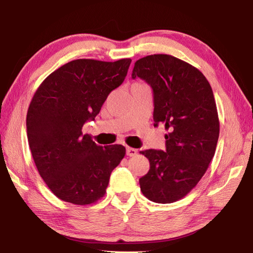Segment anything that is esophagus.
<instances>
[{
    "label": "esophagus",
    "mask_w": 253,
    "mask_h": 253,
    "mask_svg": "<svg viewBox=\"0 0 253 253\" xmlns=\"http://www.w3.org/2000/svg\"><path fill=\"white\" fill-rule=\"evenodd\" d=\"M137 153H138V151H137V149H135V148H131V147H127L126 148V154L128 156H135V155H137Z\"/></svg>",
    "instance_id": "1"
}]
</instances>
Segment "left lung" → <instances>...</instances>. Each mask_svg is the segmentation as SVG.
I'll return each instance as SVG.
<instances>
[{"mask_svg":"<svg viewBox=\"0 0 253 253\" xmlns=\"http://www.w3.org/2000/svg\"><path fill=\"white\" fill-rule=\"evenodd\" d=\"M131 78L151 85L154 126L169 131L165 152H142L151 168L140 191L153 202L173 203L196 186L215 153L220 123L212 88L199 69L169 54L137 60Z\"/></svg>","mask_w":253,"mask_h":253,"instance_id":"left-lung-1","label":"left lung"}]
</instances>
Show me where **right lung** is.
<instances>
[{
	"label": "right lung",
	"instance_id": "right-lung-1",
	"mask_svg": "<svg viewBox=\"0 0 253 253\" xmlns=\"http://www.w3.org/2000/svg\"><path fill=\"white\" fill-rule=\"evenodd\" d=\"M130 62L74 60L46 77L30 102L27 134L33 161L51 192L65 202H97L125 156L123 145L99 146L81 129L124 83Z\"/></svg>",
	"mask_w": 253,
	"mask_h": 253
}]
</instances>
